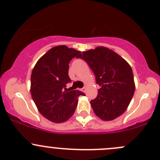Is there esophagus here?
Segmentation results:
<instances>
[{"instance_id": "esophagus-1", "label": "esophagus", "mask_w": 160, "mask_h": 160, "mask_svg": "<svg viewBox=\"0 0 160 160\" xmlns=\"http://www.w3.org/2000/svg\"><path fill=\"white\" fill-rule=\"evenodd\" d=\"M81 90H82V91H83V92H86V90H87V87H83V88L81 89Z\"/></svg>"}]
</instances>
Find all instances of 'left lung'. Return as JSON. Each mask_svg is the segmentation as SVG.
Masks as SVG:
<instances>
[{
  "label": "left lung",
  "mask_w": 160,
  "mask_h": 160,
  "mask_svg": "<svg viewBox=\"0 0 160 160\" xmlns=\"http://www.w3.org/2000/svg\"><path fill=\"white\" fill-rule=\"evenodd\" d=\"M93 72L100 88L90 101L96 115L102 120H112L128 107L135 91L133 73L129 64L119 54L104 47L80 53Z\"/></svg>",
  "instance_id": "1"
}]
</instances>
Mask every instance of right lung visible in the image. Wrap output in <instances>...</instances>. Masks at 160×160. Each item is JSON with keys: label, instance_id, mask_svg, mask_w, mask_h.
<instances>
[{"label": "right lung", "instance_id": "add662e5", "mask_svg": "<svg viewBox=\"0 0 160 160\" xmlns=\"http://www.w3.org/2000/svg\"><path fill=\"white\" fill-rule=\"evenodd\" d=\"M80 52L67 46H57L42 56L32 70L31 93L38 110L53 122H63L73 116L80 90H70L67 84L69 63ZM79 56V55H78Z\"/></svg>", "mask_w": 160, "mask_h": 160}]
</instances>
